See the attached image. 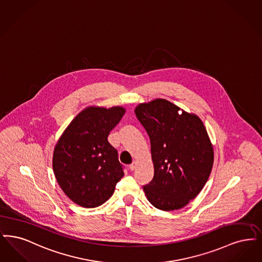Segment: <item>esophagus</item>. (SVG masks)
I'll return each instance as SVG.
<instances>
[{
  "label": "esophagus",
  "instance_id": "1",
  "mask_svg": "<svg viewBox=\"0 0 262 262\" xmlns=\"http://www.w3.org/2000/svg\"><path fill=\"white\" fill-rule=\"evenodd\" d=\"M137 164H138V163H137V161H133V162H132V163L129 165V168H130V170H134V169H135V168L137 167Z\"/></svg>",
  "mask_w": 262,
  "mask_h": 262
}]
</instances>
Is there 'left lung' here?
<instances>
[{"label":"left lung","mask_w":262,"mask_h":262,"mask_svg":"<svg viewBox=\"0 0 262 262\" xmlns=\"http://www.w3.org/2000/svg\"><path fill=\"white\" fill-rule=\"evenodd\" d=\"M135 114L150 140L155 175L143 188L147 199L160 210L180 209L203 190L213 166L204 122L164 99L139 103Z\"/></svg>","instance_id":"1"}]
</instances>
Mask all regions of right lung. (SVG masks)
<instances>
[{
	"instance_id": "obj_1",
	"label": "right lung",
	"mask_w": 262,
	"mask_h": 262,
	"mask_svg": "<svg viewBox=\"0 0 262 262\" xmlns=\"http://www.w3.org/2000/svg\"><path fill=\"white\" fill-rule=\"evenodd\" d=\"M125 114L122 106L91 105L77 114L57 140L53 169L63 193L76 205L104 204L124 176L110 132Z\"/></svg>"
}]
</instances>
